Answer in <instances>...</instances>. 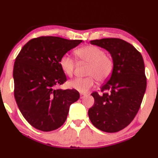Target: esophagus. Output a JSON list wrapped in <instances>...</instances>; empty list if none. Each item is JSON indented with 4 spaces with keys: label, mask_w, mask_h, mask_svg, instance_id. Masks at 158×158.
<instances>
[{
    "label": "esophagus",
    "mask_w": 158,
    "mask_h": 158,
    "mask_svg": "<svg viewBox=\"0 0 158 158\" xmlns=\"http://www.w3.org/2000/svg\"><path fill=\"white\" fill-rule=\"evenodd\" d=\"M86 96V94H80V98L82 99L83 98H85V97Z\"/></svg>",
    "instance_id": "esophagus-1"
}]
</instances>
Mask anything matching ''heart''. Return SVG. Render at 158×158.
<instances>
[{"mask_svg":"<svg viewBox=\"0 0 158 158\" xmlns=\"http://www.w3.org/2000/svg\"><path fill=\"white\" fill-rule=\"evenodd\" d=\"M76 59L79 62L88 64L86 77H77L69 82V86L81 93H86L95 85L96 79L103 82L109 78L113 70V60L103 49L94 45H87L77 49ZM59 64L66 75L71 77L75 67V62L68 54L61 56Z\"/></svg>","mask_w":158,"mask_h":158,"instance_id":"b5f03b06","label":"heart"}]
</instances>
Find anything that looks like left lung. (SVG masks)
<instances>
[{
	"mask_svg": "<svg viewBox=\"0 0 158 158\" xmlns=\"http://www.w3.org/2000/svg\"><path fill=\"white\" fill-rule=\"evenodd\" d=\"M89 43L109 51L114 66L100 89L102 95L97 92L91 94L94 104L88 110L89 118L103 132H119L132 122L143 101L147 87L143 58L135 47L122 39L106 38Z\"/></svg>",
	"mask_w": 158,
	"mask_h": 158,
	"instance_id": "obj_1",
	"label": "left lung"
}]
</instances>
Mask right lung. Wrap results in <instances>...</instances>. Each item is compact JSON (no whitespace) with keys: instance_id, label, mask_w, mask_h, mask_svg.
I'll list each match as a JSON object with an SVG mask.
<instances>
[{"instance_id":"obj_1","label":"right lung","mask_w":158,"mask_h":158,"mask_svg":"<svg viewBox=\"0 0 158 158\" xmlns=\"http://www.w3.org/2000/svg\"><path fill=\"white\" fill-rule=\"evenodd\" d=\"M81 40L42 36L23 45L13 67L14 96L26 120L36 129L49 132L65 122L69 106L79 98L77 90L55 89L66 81L59 60Z\"/></svg>"}]
</instances>
